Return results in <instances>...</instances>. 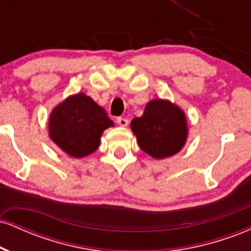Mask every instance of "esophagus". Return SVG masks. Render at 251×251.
<instances>
[{"label": "esophagus", "mask_w": 251, "mask_h": 251, "mask_svg": "<svg viewBox=\"0 0 251 251\" xmlns=\"http://www.w3.org/2000/svg\"><path fill=\"white\" fill-rule=\"evenodd\" d=\"M117 123L119 124L120 126H123V127H126V126L128 125V120L126 119V118H118Z\"/></svg>", "instance_id": "esophagus-1"}]
</instances>
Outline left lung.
<instances>
[{"label":"left lung","instance_id":"obj_1","mask_svg":"<svg viewBox=\"0 0 251 251\" xmlns=\"http://www.w3.org/2000/svg\"><path fill=\"white\" fill-rule=\"evenodd\" d=\"M138 145L154 159L177 154L188 140V122L179 106L165 99L146 103L142 117L131 122Z\"/></svg>","mask_w":251,"mask_h":251}]
</instances>
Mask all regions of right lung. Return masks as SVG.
Listing matches in <instances>:
<instances>
[{"mask_svg": "<svg viewBox=\"0 0 251 251\" xmlns=\"http://www.w3.org/2000/svg\"><path fill=\"white\" fill-rule=\"evenodd\" d=\"M113 126L101 106L85 93H76L51 109L48 134L65 153L83 158L97 151L103 131Z\"/></svg>", "mask_w": 251, "mask_h": 251, "instance_id": "add662e5", "label": "right lung"}]
</instances>
